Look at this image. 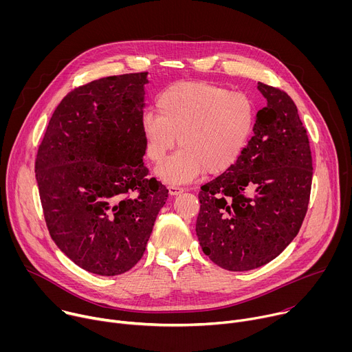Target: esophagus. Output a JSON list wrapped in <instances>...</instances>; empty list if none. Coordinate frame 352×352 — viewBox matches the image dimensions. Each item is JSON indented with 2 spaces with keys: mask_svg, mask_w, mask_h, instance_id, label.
Returning <instances> with one entry per match:
<instances>
[{
  "mask_svg": "<svg viewBox=\"0 0 352 352\" xmlns=\"http://www.w3.org/2000/svg\"><path fill=\"white\" fill-rule=\"evenodd\" d=\"M168 192H170V195L175 196V195H179V193H182V192H184V188H179V186H174V185H170V186H168Z\"/></svg>",
  "mask_w": 352,
  "mask_h": 352,
  "instance_id": "34e87169",
  "label": "esophagus"
}]
</instances>
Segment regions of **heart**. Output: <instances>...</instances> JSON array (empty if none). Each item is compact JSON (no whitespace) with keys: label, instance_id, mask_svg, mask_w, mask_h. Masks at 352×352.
Segmentation results:
<instances>
[{"label":"heart","instance_id":"obj_1","mask_svg":"<svg viewBox=\"0 0 352 352\" xmlns=\"http://www.w3.org/2000/svg\"><path fill=\"white\" fill-rule=\"evenodd\" d=\"M156 111L157 116L144 113L140 121L147 160L159 164L177 140L181 146L156 168L167 184L230 170L243 153L255 122L254 104L245 94L205 80L170 85L157 96Z\"/></svg>","mask_w":352,"mask_h":352}]
</instances>
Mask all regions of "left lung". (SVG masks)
<instances>
[{"instance_id":"obj_1","label":"left lung","mask_w":352,"mask_h":352,"mask_svg":"<svg viewBox=\"0 0 352 352\" xmlns=\"http://www.w3.org/2000/svg\"><path fill=\"white\" fill-rule=\"evenodd\" d=\"M267 106L239 160L199 192L196 235L205 255L230 272L277 258L305 219L311 186L309 139L292 98L258 83Z\"/></svg>"}]
</instances>
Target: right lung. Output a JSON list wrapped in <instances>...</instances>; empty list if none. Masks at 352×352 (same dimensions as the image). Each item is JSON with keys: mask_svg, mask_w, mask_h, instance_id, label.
<instances>
[{"mask_svg": "<svg viewBox=\"0 0 352 352\" xmlns=\"http://www.w3.org/2000/svg\"><path fill=\"white\" fill-rule=\"evenodd\" d=\"M147 82V72H138L75 87L37 150L48 232L75 265L98 276L122 274L140 261L168 197L143 164Z\"/></svg>", "mask_w": 352, "mask_h": 352, "instance_id": "1", "label": "right lung"}]
</instances>
